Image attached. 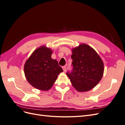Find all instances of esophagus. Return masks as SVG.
Listing matches in <instances>:
<instances>
[{"instance_id": "esophagus-1", "label": "esophagus", "mask_w": 125, "mask_h": 125, "mask_svg": "<svg viewBox=\"0 0 125 125\" xmlns=\"http://www.w3.org/2000/svg\"><path fill=\"white\" fill-rule=\"evenodd\" d=\"M62 68L63 70V71H65L66 70V66H62Z\"/></svg>"}]
</instances>
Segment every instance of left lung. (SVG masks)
Masks as SVG:
<instances>
[{
    "label": "left lung",
    "instance_id": "1",
    "mask_svg": "<svg viewBox=\"0 0 125 125\" xmlns=\"http://www.w3.org/2000/svg\"><path fill=\"white\" fill-rule=\"evenodd\" d=\"M73 69L67 71L72 85L79 92L95 87L104 73V64L97 52L89 45L82 44L73 50Z\"/></svg>",
    "mask_w": 125,
    "mask_h": 125
}]
</instances>
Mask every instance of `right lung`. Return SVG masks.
I'll return each mask as SVG.
<instances>
[{
	"instance_id": "obj_1",
	"label": "right lung",
	"mask_w": 125,
	"mask_h": 125,
	"mask_svg": "<svg viewBox=\"0 0 125 125\" xmlns=\"http://www.w3.org/2000/svg\"><path fill=\"white\" fill-rule=\"evenodd\" d=\"M52 51L42 46L36 49L26 62L24 67L25 77L29 83L43 91L50 89L63 71L58 62L51 58Z\"/></svg>"
}]
</instances>
